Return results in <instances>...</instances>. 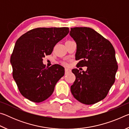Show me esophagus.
Masks as SVG:
<instances>
[{
	"label": "esophagus",
	"mask_w": 129,
	"mask_h": 129,
	"mask_svg": "<svg viewBox=\"0 0 129 129\" xmlns=\"http://www.w3.org/2000/svg\"><path fill=\"white\" fill-rule=\"evenodd\" d=\"M71 72V70L69 69V68H65V74H67L69 72Z\"/></svg>",
	"instance_id": "esophagus-1"
}]
</instances>
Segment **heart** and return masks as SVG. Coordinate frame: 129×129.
Returning a JSON list of instances; mask_svg holds the SVG:
<instances>
[{
    "label": "heart",
    "mask_w": 129,
    "mask_h": 129,
    "mask_svg": "<svg viewBox=\"0 0 129 129\" xmlns=\"http://www.w3.org/2000/svg\"><path fill=\"white\" fill-rule=\"evenodd\" d=\"M64 65H67V62H64Z\"/></svg>",
    "instance_id": "obj_1"
}]
</instances>
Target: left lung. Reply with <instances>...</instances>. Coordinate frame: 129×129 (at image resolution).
Masks as SVG:
<instances>
[{
    "label": "left lung",
    "mask_w": 129,
    "mask_h": 129,
    "mask_svg": "<svg viewBox=\"0 0 129 129\" xmlns=\"http://www.w3.org/2000/svg\"><path fill=\"white\" fill-rule=\"evenodd\" d=\"M69 35L77 44L78 67H87L86 72L73 69L76 80L71 86L75 99L92 105L106 97L115 80L118 65L113 45L108 39L88 27L72 28Z\"/></svg>",
    "instance_id": "obj_1"
}]
</instances>
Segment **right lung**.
I'll list each match as a JSON object with an SVG mask.
<instances>
[{
    "label": "right lung",
    "instance_id": "1",
    "mask_svg": "<svg viewBox=\"0 0 129 129\" xmlns=\"http://www.w3.org/2000/svg\"><path fill=\"white\" fill-rule=\"evenodd\" d=\"M69 31L68 27L37 28L17 40L11 56L12 76L19 91L29 101L39 103L48 99L64 75L62 66L46 68L43 58L52 53Z\"/></svg>",
    "mask_w": 129,
    "mask_h": 129
}]
</instances>
